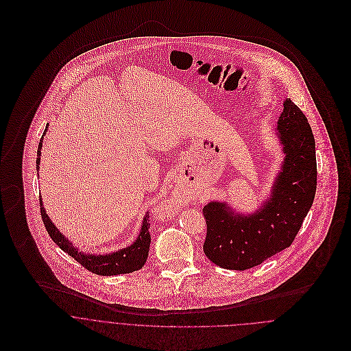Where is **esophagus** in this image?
I'll return each instance as SVG.
<instances>
[{
    "label": "esophagus",
    "mask_w": 351,
    "mask_h": 351,
    "mask_svg": "<svg viewBox=\"0 0 351 351\" xmlns=\"http://www.w3.org/2000/svg\"><path fill=\"white\" fill-rule=\"evenodd\" d=\"M163 204H165V202H163ZM165 208H166L169 212H177V209H176V204H174L173 201L166 202V204H165Z\"/></svg>",
    "instance_id": "obj_1"
}]
</instances>
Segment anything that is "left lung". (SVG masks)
Listing matches in <instances>:
<instances>
[{
    "instance_id": "obj_1",
    "label": "left lung",
    "mask_w": 351,
    "mask_h": 351,
    "mask_svg": "<svg viewBox=\"0 0 351 351\" xmlns=\"http://www.w3.org/2000/svg\"><path fill=\"white\" fill-rule=\"evenodd\" d=\"M276 135L284 159L269 196L252 213L238 212L227 201H210L204 252L223 269L246 270L289 247L316 193V151L312 130L300 108L284 101Z\"/></svg>"
}]
</instances>
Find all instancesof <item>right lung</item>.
Masks as SVG:
<instances>
[{
  "label": "right lung",
  "mask_w": 351,
  "mask_h": 351,
  "mask_svg": "<svg viewBox=\"0 0 351 351\" xmlns=\"http://www.w3.org/2000/svg\"><path fill=\"white\" fill-rule=\"evenodd\" d=\"M49 130V124L46 125L45 134L40 139L39 149H38V158H36V170L39 171L40 165V155L43 147V139ZM39 176V174H38ZM40 213L43 223L46 226V230L51 237V239L59 246V249L67 252L70 256H73L78 263H81L84 267H86L89 271L99 274V276H117V274H127L142 269L147 261L149 250H150L151 235L150 220L149 215L146 213L143 216L142 227L139 231L138 238L135 242H132L130 246L123 247L120 250L106 252V254H92V252H84L77 249V246L73 245L71 241H69L51 221L49 215L46 213V208L43 205V201L40 197Z\"/></svg>",
  "instance_id": "1"
}]
</instances>
